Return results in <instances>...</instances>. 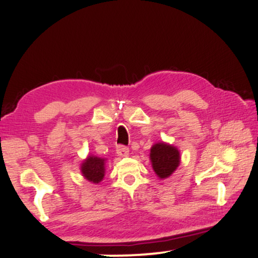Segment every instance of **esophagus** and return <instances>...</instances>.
<instances>
[{
  "mask_svg": "<svg viewBox=\"0 0 258 258\" xmlns=\"http://www.w3.org/2000/svg\"><path fill=\"white\" fill-rule=\"evenodd\" d=\"M116 154H117L119 157H126L129 155V149L126 147L118 146L116 148Z\"/></svg>",
  "mask_w": 258,
  "mask_h": 258,
  "instance_id": "obj_1",
  "label": "esophagus"
}]
</instances>
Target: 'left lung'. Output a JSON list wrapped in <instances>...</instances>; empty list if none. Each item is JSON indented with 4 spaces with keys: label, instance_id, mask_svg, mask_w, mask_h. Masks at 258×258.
Returning a JSON list of instances; mask_svg holds the SVG:
<instances>
[{
    "label": "left lung",
    "instance_id": "left-lung-1",
    "mask_svg": "<svg viewBox=\"0 0 258 258\" xmlns=\"http://www.w3.org/2000/svg\"><path fill=\"white\" fill-rule=\"evenodd\" d=\"M149 157L153 170L160 179L170 177L181 163L178 148L163 141L153 144Z\"/></svg>",
    "mask_w": 258,
    "mask_h": 258
}]
</instances>
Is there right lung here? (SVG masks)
I'll use <instances>...</instances> for the list:
<instances>
[{
	"label": "right lung",
	"instance_id": "add662e5",
	"mask_svg": "<svg viewBox=\"0 0 258 258\" xmlns=\"http://www.w3.org/2000/svg\"><path fill=\"white\" fill-rule=\"evenodd\" d=\"M105 163H107V158L95 156L93 154L88 155L86 160H83L80 165L81 174L87 181L98 184L104 178Z\"/></svg>",
	"mask_w": 258,
	"mask_h": 258
}]
</instances>
